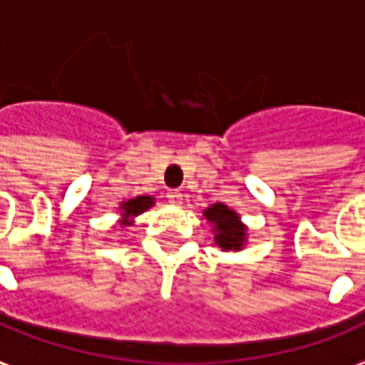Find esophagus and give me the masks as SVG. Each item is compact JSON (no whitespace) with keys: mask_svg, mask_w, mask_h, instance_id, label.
Returning <instances> with one entry per match:
<instances>
[{"mask_svg":"<svg viewBox=\"0 0 365 365\" xmlns=\"http://www.w3.org/2000/svg\"><path fill=\"white\" fill-rule=\"evenodd\" d=\"M167 198H169V202H171V204H175V206H180L185 196H182V192H180V190H169Z\"/></svg>","mask_w":365,"mask_h":365,"instance_id":"esophagus-1","label":"esophagus"}]
</instances>
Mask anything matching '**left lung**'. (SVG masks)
<instances>
[{"mask_svg": "<svg viewBox=\"0 0 365 365\" xmlns=\"http://www.w3.org/2000/svg\"><path fill=\"white\" fill-rule=\"evenodd\" d=\"M214 233V245L223 252L243 251L249 241V227L241 222V215L223 202H215L202 212Z\"/></svg>", "mask_w": 365, "mask_h": 365, "instance_id": "obj_1", "label": "left lung"}]
</instances>
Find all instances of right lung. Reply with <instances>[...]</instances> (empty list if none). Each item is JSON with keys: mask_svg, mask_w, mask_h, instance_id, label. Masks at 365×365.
I'll list each match as a JSON object with an SVG mask.
<instances>
[{"mask_svg": "<svg viewBox=\"0 0 365 365\" xmlns=\"http://www.w3.org/2000/svg\"><path fill=\"white\" fill-rule=\"evenodd\" d=\"M155 204V198L153 196H148V194H140V196H134L130 200H122L118 204V214H120V223L122 227H130L138 215H142L143 212H148Z\"/></svg>", "mask_w": 365, "mask_h": 365, "instance_id": "1", "label": "right lung"}]
</instances>
